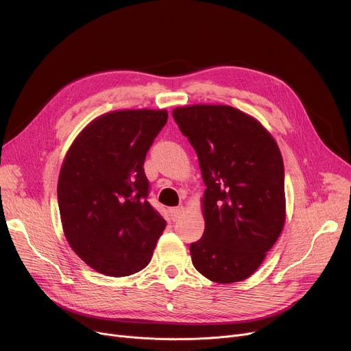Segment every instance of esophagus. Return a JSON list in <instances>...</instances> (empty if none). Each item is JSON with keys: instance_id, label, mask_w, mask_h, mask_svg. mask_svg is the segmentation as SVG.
Here are the masks:
<instances>
[{"instance_id": "34e87169", "label": "esophagus", "mask_w": 351, "mask_h": 351, "mask_svg": "<svg viewBox=\"0 0 351 351\" xmlns=\"http://www.w3.org/2000/svg\"><path fill=\"white\" fill-rule=\"evenodd\" d=\"M182 212H183V206H178V208H172L171 209V215H172V219L173 220H178L179 217H180V215H182Z\"/></svg>"}]
</instances>
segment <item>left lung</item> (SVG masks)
Listing matches in <instances>:
<instances>
[{
	"mask_svg": "<svg viewBox=\"0 0 351 351\" xmlns=\"http://www.w3.org/2000/svg\"><path fill=\"white\" fill-rule=\"evenodd\" d=\"M172 117L196 151L205 232L191 243L192 263L216 283L247 279L282 233L285 165L266 129L232 106L192 105Z\"/></svg>",
	"mask_w": 351,
	"mask_h": 351,
	"instance_id": "obj_1",
	"label": "left lung"
}]
</instances>
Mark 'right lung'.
<instances>
[{"mask_svg": "<svg viewBox=\"0 0 351 351\" xmlns=\"http://www.w3.org/2000/svg\"><path fill=\"white\" fill-rule=\"evenodd\" d=\"M166 110H117L90 122L72 143L58 179L69 246L106 276L134 274L151 262L166 222L147 202L143 163Z\"/></svg>", "mask_w": 351, "mask_h": 351, "instance_id": "1", "label": "right lung"}]
</instances>
